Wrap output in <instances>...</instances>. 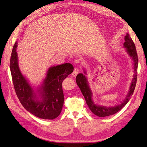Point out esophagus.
Wrapping results in <instances>:
<instances>
[{"instance_id": "esophagus-1", "label": "esophagus", "mask_w": 147, "mask_h": 147, "mask_svg": "<svg viewBox=\"0 0 147 147\" xmlns=\"http://www.w3.org/2000/svg\"><path fill=\"white\" fill-rule=\"evenodd\" d=\"M78 72H79V70H78L77 68H75L74 70V71H73L72 74V76H73L74 77H76L77 75V74H78Z\"/></svg>"}]
</instances>
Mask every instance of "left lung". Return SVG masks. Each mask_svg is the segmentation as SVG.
I'll return each instance as SVG.
<instances>
[{
	"mask_svg": "<svg viewBox=\"0 0 147 147\" xmlns=\"http://www.w3.org/2000/svg\"><path fill=\"white\" fill-rule=\"evenodd\" d=\"M123 47L125 48V51L127 54L129 56L133 63V78L130 84L129 88L127 92L124 99L119 104H117L114 106H104L99 105L94 102L92 99V92L91 90V88L89 84L87 77L86 70L85 69H83L84 74L80 73L76 77V82L77 85L80 89V91L83 95L84 99L86 102V104L90 108V110L94 113L99 117H108L110 115H113L117 113L121 110L123 107L126 105L131 99L133 92H134V89L136 87L137 82V67H138V56L136 51V48L135 44L133 42L132 38L129 34H126L124 36V42L123 43Z\"/></svg>",
	"mask_w": 147,
	"mask_h": 147,
	"instance_id": "8db88e82",
	"label": "left lung"
}]
</instances>
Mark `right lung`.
<instances>
[{"mask_svg": "<svg viewBox=\"0 0 147 147\" xmlns=\"http://www.w3.org/2000/svg\"><path fill=\"white\" fill-rule=\"evenodd\" d=\"M13 46L10 69L14 88L18 99L26 110L38 118L53 119L59 116L64 104V97L62 83L72 74L74 67L70 63L51 66L45 77L37 87L32 86L19 67L16 48Z\"/></svg>", "mask_w": 147, "mask_h": 147, "instance_id": "obj_1", "label": "right lung"}]
</instances>
